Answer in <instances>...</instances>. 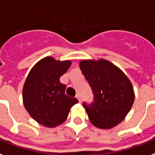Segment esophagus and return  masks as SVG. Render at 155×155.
Listing matches in <instances>:
<instances>
[{"label":"esophagus","mask_w":155,"mask_h":155,"mask_svg":"<svg viewBox=\"0 0 155 155\" xmlns=\"http://www.w3.org/2000/svg\"><path fill=\"white\" fill-rule=\"evenodd\" d=\"M76 98L78 99V101H80V102H81V101H82V99H81V97H80V94H77V95H76Z\"/></svg>","instance_id":"obj_1"}]
</instances>
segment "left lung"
<instances>
[{"label":"left lung","instance_id":"obj_1","mask_svg":"<svg viewBox=\"0 0 155 155\" xmlns=\"http://www.w3.org/2000/svg\"><path fill=\"white\" fill-rule=\"evenodd\" d=\"M83 75L93 93L91 104L83 103L94 126L109 129L122 122L134 102L132 84L122 71L109 61L83 60Z\"/></svg>","mask_w":155,"mask_h":155}]
</instances>
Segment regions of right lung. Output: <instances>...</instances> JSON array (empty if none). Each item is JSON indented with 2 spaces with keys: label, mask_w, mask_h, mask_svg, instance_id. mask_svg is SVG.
<instances>
[{
  "label": "right lung",
  "mask_w": 155,
  "mask_h": 155,
  "mask_svg": "<svg viewBox=\"0 0 155 155\" xmlns=\"http://www.w3.org/2000/svg\"><path fill=\"white\" fill-rule=\"evenodd\" d=\"M71 61H57L52 57L41 59L32 67L22 89L26 110L45 127H54L67 120L70 110L78 102L65 94L67 86L60 77L71 67Z\"/></svg>",
  "instance_id": "right-lung-1"
}]
</instances>
